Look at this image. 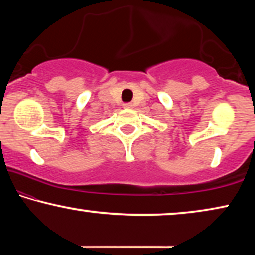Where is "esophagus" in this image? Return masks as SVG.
Listing matches in <instances>:
<instances>
[{
    "instance_id": "esophagus-1",
    "label": "esophagus",
    "mask_w": 255,
    "mask_h": 255,
    "mask_svg": "<svg viewBox=\"0 0 255 255\" xmlns=\"http://www.w3.org/2000/svg\"><path fill=\"white\" fill-rule=\"evenodd\" d=\"M123 107L124 108H131L132 107V103H124Z\"/></svg>"
}]
</instances>
